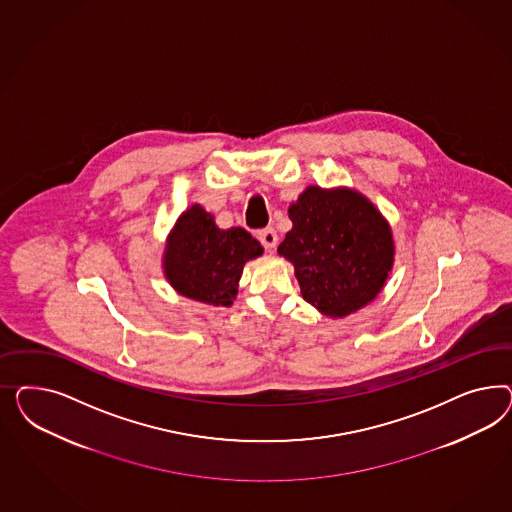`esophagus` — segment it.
Listing matches in <instances>:
<instances>
[{"mask_svg":"<svg viewBox=\"0 0 512 512\" xmlns=\"http://www.w3.org/2000/svg\"><path fill=\"white\" fill-rule=\"evenodd\" d=\"M259 240H261V244H263L264 248L268 249V251H274L276 246H278V233H276L272 227H268V229L259 231Z\"/></svg>","mask_w":512,"mask_h":512,"instance_id":"34e87169","label":"esophagus"}]
</instances>
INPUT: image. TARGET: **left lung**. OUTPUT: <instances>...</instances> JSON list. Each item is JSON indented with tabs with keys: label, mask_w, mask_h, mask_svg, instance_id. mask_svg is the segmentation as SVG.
<instances>
[{
	"label": "left lung",
	"mask_w": 512,
	"mask_h": 512,
	"mask_svg": "<svg viewBox=\"0 0 512 512\" xmlns=\"http://www.w3.org/2000/svg\"><path fill=\"white\" fill-rule=\"evenodd\" d=\"M293 229L278 253L295 266L302 298L330 319L362 310L383 291L394 264L385 216L351 187L308 186L289 206Z\"/></svg>",
	"instance_id": "1"
}]
</instances>
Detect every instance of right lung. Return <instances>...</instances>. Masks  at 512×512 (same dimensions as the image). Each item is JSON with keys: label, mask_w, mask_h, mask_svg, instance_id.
Masks as SVG:
<instances>
[{"label": "right lung", "mask_w": 512, "mask_h": 512, "mask_svg": "<svg viewBox=\"0 0 512 512\" xmlns=\"http://www.w3.org/2000/svg\"><path fill=\"white\" fill-rule=\"evenodd\" d=\"M263 251L246 229H219L210 212L191 204L167 236L163 274L178 295L208 306H233L244 264Z\"/></svg>", "instance_id": "add662e5"}]
</instances>
